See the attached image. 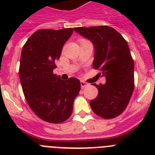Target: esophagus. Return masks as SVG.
Wrapping results in <instances>:
<instances>
[{"label": "esophagus", "instance_id": "esophagus-1", "mask_svg": "<svg viewBox=\"0 0 155 155\" xmlns=\"http://www.w3.org/2000/svg\"><path fill=\"white\" fill-rule=\"evenodd\" d=\"M87 85H88V84H87V83H86V82L83 81H81V88H84V87H87Z\"/></svg>", "mask_w": 155, "mask_h": 155}]
</instances>
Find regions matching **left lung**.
<instances>
[{
    "label": "left lung",
    "instance_id": "1",
    "mask_svg": "<svg viewBox=\"0 0 155 155\" xmlns=\"http://www.w3.org/2000/svg\"><path fill=\"white\" fill-rule=\"evenodd\" d=\"M94 45L93 68L105 78V84L94 85L98 94L90 101L93 112L104 119L121 114L134 89V64L127 42L112 27L93 26L74 28Z\"/></svg>",
    "mask_w": 155,
    "mask_h": 155
}]
</instances>
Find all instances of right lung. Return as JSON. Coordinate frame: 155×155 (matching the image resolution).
Masks as SVG:
<instances>
[{
	"instance_id": "add662e5",
	"label": "right lung",
	"mask_w": 155,
	"mask_h": 155,
	"mask_svg": "<svg viewBox=\"0 0 155 155\" xmlns=\"http://www.w3.org/2000/svg\"><path fill=\"white\" fill-rule=\"evenodd\" d=\"M73 31L71 28L38 30L21 50L19 78L25 99L37 116L50 124L69 118L81 89L78 78L63 81L53 73L55 61Z\"/></svg>"
}]
</instances>
